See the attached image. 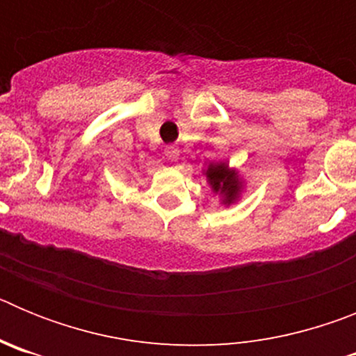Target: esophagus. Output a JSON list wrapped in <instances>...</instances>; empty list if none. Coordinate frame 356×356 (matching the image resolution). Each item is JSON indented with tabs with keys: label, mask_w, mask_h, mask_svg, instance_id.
Listing matches in <instances>:
<instances>
[{
	"label": "esophagus",
	"mask_w": 356,
	"mask_h": 356,
	"mask_svg": "<svg viewBox=\"0 0 356 356\" xmlns=\"http://www.w3.org/2000/svg\"><path fill=\"white\" fill-rule=\"evenodd\" d=\"M165 156H168L169 160H178V156H180V149H178V146H175V144L165 146Z\"/></svg>",
	"instance_id": "obj_1"
}]
</instances>
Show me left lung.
Wrapping results in <instances>:
<instances>
[{"instance_id": "1", "label": "left lung", "mask_w": 356, "mask_h": 356, "mask_svg": "<svg viewBox=\"0 0 356 356\" xmlns=\"http://www.w3.org/2000/svg\"><path fill=\"white\" fill-rule=\"evenodd\" d=\"M205 175L210 180L213 191H221L226 194V203L234 200L235 194H237V180H235L234 172H229L225 163L210 165Z\"/></svg>"}]
</instances>
